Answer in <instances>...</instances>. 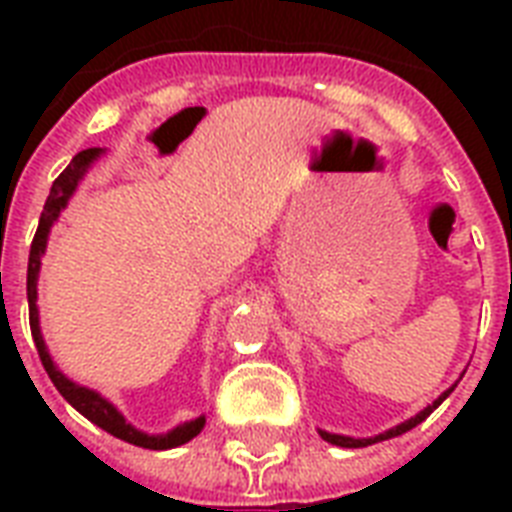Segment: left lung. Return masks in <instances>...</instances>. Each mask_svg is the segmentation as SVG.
<instances>
[{
    "label": "left lung",
    "mask_w": 512,
    "mask_h": 512,
    "mask_svg": "<svg viewBox=\"0 0 512 512\" xmlns=\"http://www.w3.org/2000/svg\"><path fill=\"white\" fill-rule=\"evenodd\" d=\"M454 388H457V382H454V385H452V388H449V390H444V393H441V396H438L436 401H433V404L425 406L422 412H417V414H414V417H409V420H406V422H401V425H396V428L385 430V433H380V436H372V438H353V436H340V433H329V430H319V436L324 438V441H329V444L342 446V449H361V446H372V444H377V441H388V438H396V436H401V433H406V430L417 428V425H420L422 420H428L430 412H433V409H438V406L444 404V398L449 396V393H452Z\"/></svg>",
    "instance_id": "obj_1"
}]
</instances>
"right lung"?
Masks as SVG:
<instances>
[{
  "mask_svg": "<svg viewBox=\"0 0 512 512\" xmlns=\"http://www.w3.org/2000/svg\"><path fill=\"white\" fill-rule=\"evenodd\" d=\"M106 154L103 148H87V151H79V154L71 159L66 170L60 172L58 180L52 183L50 196L44 201V212L39 217V228H36V236L31 241V255H28V276H26V295H28V321H31V335H34V345L39 350V358H42L44 372L50 374L52 385L60 390V396L66 398L68 404L74 406L76 412L84 414L87 420L95 422L98 428H103L111 436L122 438L127 444L143 446V449H175L180 444H188L191 438H196L204 428V414L196 417V420H188L177 428L167 430V433H159V436H151V433H143L135 425L124 420V414L116 409L108 398H103L98 390L84 388L79 382L68 380L66 374L60 372L58 364L52 361L50 350H47V342L42 337V327H39V308H36V281H39V268H42V255L47 249V239H50V228L55 225V220L60 217V212L68 207V201L76 193L82 177L87 175L92 164L98 162L100 156Z\"/></svg>",
  "mask_w": 512,
  "mask_h": 512,
  "instance_id": "obj_1",
  "label": "right lung"
}]
</instances>
